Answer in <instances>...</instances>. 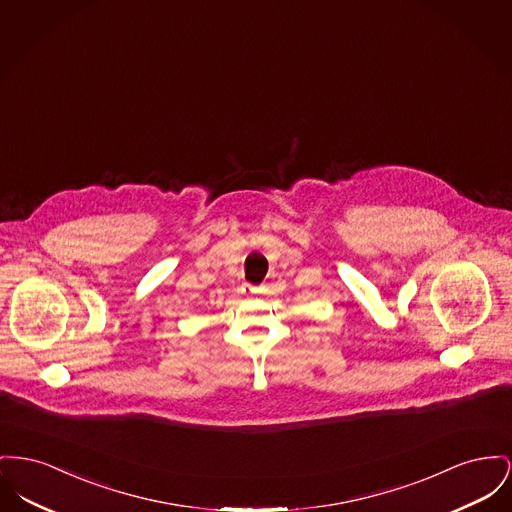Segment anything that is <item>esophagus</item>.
Here are the masks:
<instances>
[{
    "label": "esophagus",
    "instance_id": "esophagus-1",
    "mask_svg": "<svg viewBox=\"0 0 512 512\" xmlns=\"http://www.w3.org/2000/svg\"><path fill=\"white\" fill-rule=\"evenodd\" d=\"M259 292H261L259 286H251V284H243V286H241V294H245V296H255V294H259Z\"/></svg>",
    "mask_w": 512,
    "mask_h": 512
}]
</instances>
